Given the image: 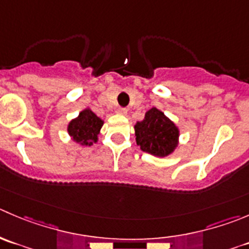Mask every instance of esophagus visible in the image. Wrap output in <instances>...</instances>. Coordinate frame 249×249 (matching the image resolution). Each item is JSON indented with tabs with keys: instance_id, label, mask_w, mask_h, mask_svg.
<instances>
[{
	"instance_id": "1",
	"label": "esophagus",
	"mask_w": 249,
	"mask_h": 249,
	"mask_svg": "<svg viewBox=\"0 0 249 249\" xmlns=\"http://www.w3.org/2000/svg\"><path fill=\"white\" fill-rule=\"evenodd\" d=\"M127 113V109L126 108H118L117 109V114H120V115H126Z\"/></svg>"
}]
</instances>
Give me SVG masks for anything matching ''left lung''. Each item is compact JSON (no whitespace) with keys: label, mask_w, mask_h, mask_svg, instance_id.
<instances>
[{"label":"left lung","mask_w":249,"mask_h":249,"mask_svg":"<svg viewBox=\"0 0 249 249\" xmlns=\"http://www.w3.org/2000/svg\"><path fill=\"white\" fill-rule=\"evenodd\" d=\"M136 143L143 152L156 157H168L178 147L180 129L158 108L147 110L143 120L134 126Z\"/></svg>","instance_id":"8db88e82"}]
</instances>
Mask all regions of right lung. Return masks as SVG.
<instances>
[{"instance_id":"1","label":"right lung","mask_w":249,"mask_h":249,"mask_svg":"<svg viewBox=\"0 0 249 249\" xmlns=\"http://www.w3.org/2000/svg\"><path fill=\"white\" fill-rule=\"evenodd\" d=\"M103 120L92 112L90 107L81 110L79 115L67 125V131L75 143L92 146L98 142V135L103 126Z\"/></svg>"}]
</instances>
